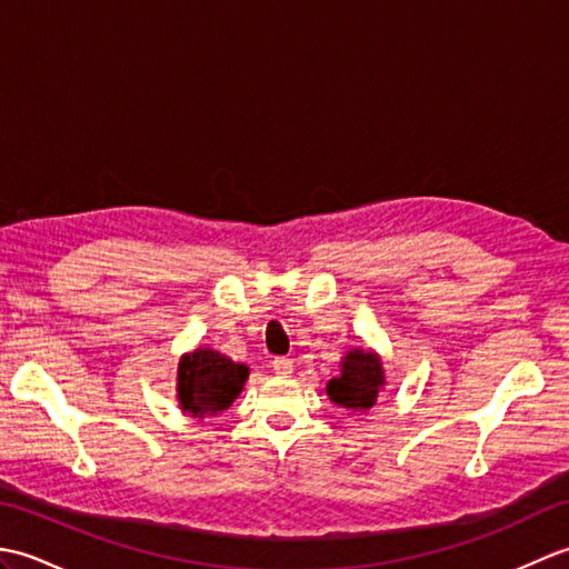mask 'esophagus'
<instances>
[{"label": "esophagus", "instance_id": "34e87169", "mask_svg": "<svg viewBox=\"0 0 569 569\" xmlns=\"http://www.w3.org/2000/svg\"><path fill=\"white\" fill-rule=\"evenodd\" d=\"M271 369L273 373H278V377H288V373H293V361L288 357H276L271 361Z\"/></svg>", "mask_w": 569, "mask_h": 569}]
</instances>
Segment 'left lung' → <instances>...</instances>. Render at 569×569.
Masks as SVG:
<instances>
[{
	"instance_id": "1",
	"label": "left lung",
	"mask_w": 569,
	"mask_h": 569,
	"mask_svg": "<svg viewBox=\"0 0 569 569\" xmlns=\"http://www.w3.org/2000/svg\"><path fill=\"white\" fill-rule=\"evenodd\" d=\"M383 386L381 359L365 349H352L342 361V373L328 383V396L349 410H369Z\"/></svg>"
}]
</instances>
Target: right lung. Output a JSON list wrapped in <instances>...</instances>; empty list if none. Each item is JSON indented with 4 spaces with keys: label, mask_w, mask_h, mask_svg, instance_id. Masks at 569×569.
<instances>
[{
    "label": "right lung",
    "mask_w": 569,
    "mask_h": 569,
    "mask_svg": "<svg viewBox=\"0 0 569 569\" xmlns=\"http://www.w3.org/2000/svg\"><path fill=\"white\" fill-rule=\"evenodd\" d=\"M249 369L212 349H198L178 367V401L192 416H214L239 396Z\"/></svg>",
    "instance_id": "1"
}]
</instances>
